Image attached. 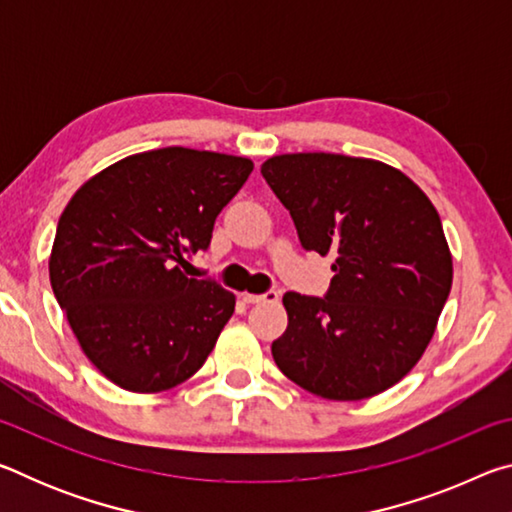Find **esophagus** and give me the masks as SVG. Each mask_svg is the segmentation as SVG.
<instances>
[{"label": "esophagus", "instance_id": "34e87169", "mask_svg": "<svg viewBox=\"0 0 512 512\" xmlns=\"http://www.w3.org/2000/svg\"><path fill=\"white\" fill-rule=\"evenodd\" d=\"M241 298H244V302H248V305H259V302H275L280 298V293L271 289L266 293H241Z\"/></svg>", "mask_w": 512, "mask_h": 512}]
</instances>
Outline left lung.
Wrapping results in <instances>:
<instances>
[{"label": "left lung", "mask_w": 512, "mask_h": 512, "mask_svg": "<svg viewBox=\"0 0 512 512\" xmlns=\"http://www.w3.org/2000/svg\"><path fill=\"white\" fill-rule=\"evenodd\" d=\"M262 176L302 248L336 257L325 298L284 293L277 368L325 400L384 393L427 350L452 289L436 207L402 171L350 155H275Z\"/></svg>", "instance_id": "obj_1"}]
</instances>
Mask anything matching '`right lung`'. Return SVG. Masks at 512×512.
Wrapping results in <instances>:
<instances>
[{"instance_id":"obj_1","label":"right lung","mask_w":512,"mask_h":512,"mask_svg":"<svg viewBox=\"0 0 512 512\" xmlns=\"http://www.w3.org/2000/svg\"><path fill=\"white\" fill-rule=\"evenodd\" d=\"M253 162L167 146L90 178L60 214L49 280L101 375L160 393L203 366L235 311V293L196 280L187 257L207 250L216 216Z\"/></svg>"}]
</instances>
